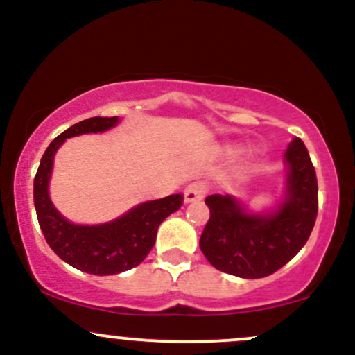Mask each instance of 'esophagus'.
Masks as SVG:
<instances>
[{
    "instance_id": "1",
    "label": "esophagus",
    "mask_w": 355,
    "mask_h": 355,
    "mask_svg": "<svg viewBox=\"0 0 355 355\" xmlns=\"http://www.w3.org/2000/svg\"><path fill=\"white\" fill-rule=\"evenodd\" d=\"M205 197V187L202 185L200 182H193L190 185L185 187L183 190V198H185V203H191V202H198Z\"/></svg>"
}]
</instances>
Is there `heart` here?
Instances as JSON below:
<instances>
[{"label": "heart", "instance_id": "b5f03b06", "mask_svg": "<svg viewBox=\"0 0 355 355\" xmlns=\"http://www.w3.org/2000/svg\"><path fill=\"white\" fill-rule=\"evenodd\" d=\"M234 152H235V145L227 144L222 146L223 155H232ZM262 153H263V148L260 145H257V144L248 145L239 153V160H240V164H252V162H255L257 158H260V155Z\"/></svg>", "mask_w": 355, "mask_h": 355}]
</instances>
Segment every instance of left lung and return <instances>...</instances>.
Returning a JSON list of instances; mask_svg holds the SVG:
<instances>
[{
    "label": "left lung",
    "instance_id": "8db88e82",
    "mask_svg": "<svg viewBox=\"0 0 355 355\" xmlns=\"http://www.w3.org/2000/svg\"><path fill=\"white\" fill-rule=\"evenodd\" d=\"M284 164V193L268 210H250L234 195L205 198L210 218L200 250L215 268L240 279L267 277L294 259L311 237L317 217V177L300 138L288 144Z\"/></svg>",
    "mask_w": 355,
    "mask_h": 355
}]
</instances>
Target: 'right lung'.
<instances>
[{
    "label": "right lung",
    "mask_w": 355,
    "mask_h": 355,
    "mask_svg": "<svg viewBox=\"0 0 355 355\" xmlns=\"http://www.w3.org/2000/svg\"><path fill=\"white\" fill-rule=\"evenodd\" d=\"M118 123V116H93L64 130L48 145L33 183L36 217L48 245L68 266L93 275H115L140 266L155 245L160 223L183 202L182 193L141 202L115 220L96 225L73 223L56 210L50 198V180L60 146L68 138L108 132Z\"/></svg>",
    "instance_id": "right-lung-1"
}]
</instances>
